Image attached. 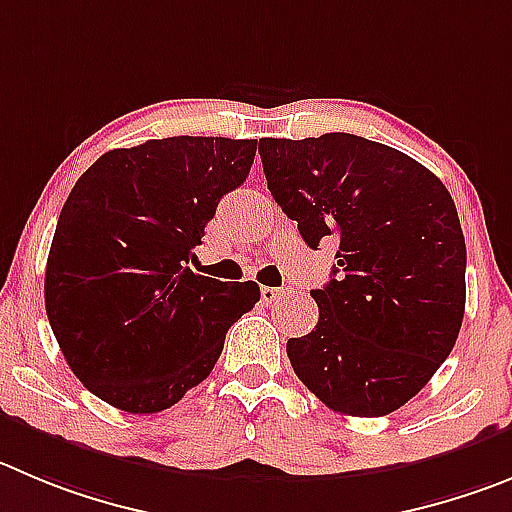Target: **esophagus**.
<instances>
[{
	"mask_svg": "<svg viewBox=\"0 0 512 512\" xmlns=\"http://www.w3.org/2000/svg\"><path fill=\"white\" fill-rule=\"evenodd\" d=\"M285 295V290L283 288H260V298H262V303H278L280 298H283Z\"/></svg>",
	"mask_w": 512,
	"mask_h": 512,
	"instance_id": "esophagus-1",
	"label": "esophagus"
}]
</instances>
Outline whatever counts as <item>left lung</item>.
Listing matches in <instances>:
<instances>
[{"mask_svg": "<svg viewBox=\"0 0 512 512\" xmlns=\"http://www.w3.org/2000/svg\"><path fill=\"white\" fill-rule=\"evenodd\" d=\"M267 189L308 247L338 245L313 290L318 326L290 338L298 379L333 412L384 417L427 386L465 315L467 250L442 181L353 133L262 138Z\"/></svg>", "mask_w": 512, "mask_h": 512, "instance_id": "obj_1", "label": "left lung"}]
</instances>
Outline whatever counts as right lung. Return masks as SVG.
<instances>
[{
    "label": "right lung",
    "mask_w": 512,
    "mask_h": 512,
    "mask_svg": "<svg viewBox=\"0 0 512 512\" xmlns=\"http://www.w3.org/2000/svg\"><path fill=\"white\" fill-rule=\"evenodd\" d=\"M255 138L174 136L100 156L70 191L45 270L60 351L98 399L156 414L212 374L257 283L189 270L219 199L255 161Z\"/></svg>",
    "instance_id": "add662e5"
}]
</instances>
